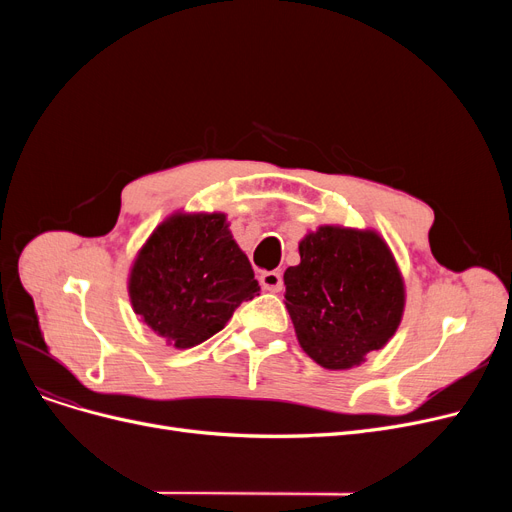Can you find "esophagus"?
Wrapping results in <instances>:
<instances>
[{
  "instance_id": "1",
  "label": "esophagus",
  "mask_w": 512,
  "mask_h": 512,
  "mask_svg": "<svg viewBox=\"0 0 512 512\" xmlns=\"http://www.w3.org/2000/svg\"><path fill=\"white\" fill-rule=\"evenodd\" d=\"M259 282L265 290H270V292H280L282 290V274L280 272H263L259 276Z\"/></svg>"
}]
</instances>
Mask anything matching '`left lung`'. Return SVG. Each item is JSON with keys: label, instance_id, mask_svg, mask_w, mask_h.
I'll list each match as a JSON object with an SVG mask.
<instances>
[{"label": "left lung", "instance_id": "1", "mask_svg": "<svg viewBox=\"0 0 512 512\" xmlns=\"http://www.w3.org/2000/svg\"><path fill=\"white\" fill-rule=\"evenodd\" d=\"M301 263L284 272V303L303 351L326 369L361 365L394 336L405 280L375 230L319 226L299 242Z\"/></svg>", "mask_w": 512, "mask_h": 512}]
</instances>
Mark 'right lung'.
<instances>
[{
    "label": "right lung",
    "instance_id": "add662e5",
    "mask_svg": "<svg viewBox=\"0 0 512 512\" xmlns=\"http://www.w3.org/2000/svg\"><path fill=\"white\" fill-rule=\"evenodd\" d=\"M228 226L218 211H176L151 232L130 267L134 313L176 348L218 334L236 307L261 290Z\"/></svg>",
    "mask_w": 512,
    "mask_h": 512
}]
</instances>
